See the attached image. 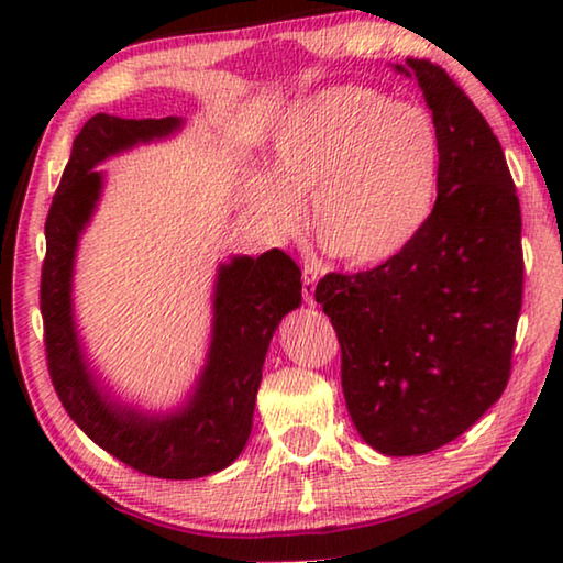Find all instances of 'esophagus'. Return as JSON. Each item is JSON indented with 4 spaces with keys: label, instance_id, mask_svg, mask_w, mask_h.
Masks as SVG:
<instances>
[{
    "label": "esophagus",
    "instance_id": "obj_1",
    "mask_svg": "<svg viewBox=\"0 0 563 563\" xmlns=\"http://www.w3.org/2000/svg\"><path fill=\"white\" fill-rule=\"evenodd\" d=\"M318 268L312 265H305L302 268V298L308 305H316V285H318Z\"/></svg>",
    "mask_w": 563,
    "mask_h": 563
}]
</instances>
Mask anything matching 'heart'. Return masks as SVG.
<instances>
[{"label":"heart","instance_id":"heart-1","mask_svg":"<svg viewBox=\"0 0 563 563\" xmlns=\"http://www.w3.org/2000/svg\"><path fill=\"white\" fill-rule=\"evenodd\" d=\"M440 188V133L430 113L365 87H330L283 113L271 168L253 170L245 203L271 233L310 223L330 258L373 268L430 223Z\"/></svg>","mask_w":563,"mask_h":563}]
</instances>
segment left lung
<instances>
[{
  "instance_id": "obj_1",
  "label": "left lung",
  "mask_w": 563,
  "mask_h": 563,
  "mask_svg": "<svg viewBox=\"0 0 563 563\" xmlns=\"http://www.w3.org/2000/svg\"><path fill=\"white\" fill-rule=\"evenodd\" d=\"M440 133L430 223L397 258L318 283L342 350V393L369 446L440 450L501 397L521 312V208L487 119L442 66L407 59Z\"/></svg>"
}]
</instances>
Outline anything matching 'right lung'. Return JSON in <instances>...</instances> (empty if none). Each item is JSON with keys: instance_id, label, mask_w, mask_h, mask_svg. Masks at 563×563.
<instances>
[{"instance_id": "obj_1", "label": "right lung", "mask_w": 563, "mask_h": 563, "mask_svg": "<svg viewBox=\"0 0 563 563\" xmlns=\"http://www.w3.org/2000/svg\"><path fill=\"white\" fill-rule=\"evenodd\" d=\"M180 119L91 117L74 139L69 164L46 216L40 305L52 385L79 430L131 470L158 479H198L231 464L251 437L255 395L271 338L302 300L300 268L278 247L218 268L213 340L186 407L148 417L101 393L84 362L71 316V273L79 233L97 208L103 158L164 139Z\"/></svg>"}]
</instances>
